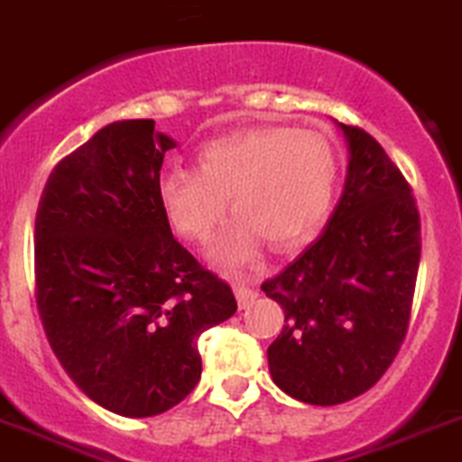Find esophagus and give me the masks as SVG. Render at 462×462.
<instances>
[{
    "label": "esophagus",
    "mask_w": 462,
    "mask_h": 462,
    "mask_svg": "<svg viewBox=\"0 0 462 462\" xmlns=\"http://www.w3.org/2000/svg\"><path fill=\"white\" fill-rule=\"evenodd\" d=\"M235 296H236V303H239L241 310H245L253 300L257 299V291L253 290L251 280L244 278V275H235Z\"/></svg>",
    "instance_id": "esophagus-1"
}]
</instances>
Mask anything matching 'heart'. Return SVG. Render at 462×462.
I'll use <instances>...</instances> for the list:
<instances>
[{"instance_id":"1","label":"heart","mask_w":462,"mask_h":462,"mask_svg":"<svg viewBox=\"0 0 462 462\" xmlns=\"http://www.w3.org/2000/svg\"><path fill=\"white\" fill-rule=\"evenodd\" d=\"M337 184V154L323 134L284 125L239 129L202 145L193 168L159 180L157 196L175 235L202 244L226 214H236L211 245L217 264H244L262 239L290 251L317 235Z\"/></svg>"}]
</instances>
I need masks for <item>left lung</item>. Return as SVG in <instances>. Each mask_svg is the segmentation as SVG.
Wrapping results in <instances>:
<instances>
[{
	"mask_svg": "<svg viewBox=\"0 0 462 462\" xmlns=\"http://www.w3.org/2000/svg\"><path fill=\"white\" fill-rule=\"evenodd\" d=\"M342 198L310 244L262 291L284 310L266 356L275 385L312 406H337L381 381L411 321L421 226L411 184L365 129L342 125Z\"/></svg>",
	"mask_w": 462,
	"mask_h": 462,
	"instance_id": "obj_1",
	"label": "left lung"
}]
</instances>
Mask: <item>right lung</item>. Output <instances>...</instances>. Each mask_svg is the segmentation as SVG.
Returning <instances> with one entry per match:
<instances>
[{"mask_svg":"<svg viewBox=\"0 0 462 462\" xmlns=\"http://www.w3.org/2000/svg\"><path fill=\"white\" fill-rule=\"evenodd\" d=\"M175 141L118 120L63 157L36 211V303L61 367L123 417L162 415L200 381L198 337L236 312L230 284L172 236L157 187Z\"/></svg>","mask_w":462,"mask_h":462,"instance_id":"1","label":"right lung"}]
</instances>
